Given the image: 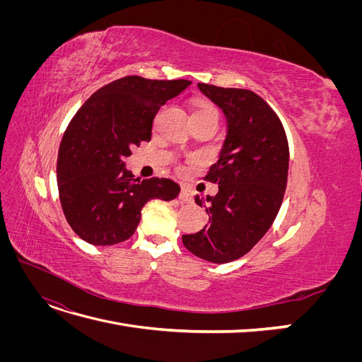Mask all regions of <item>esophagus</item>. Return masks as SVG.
Here are the masks:
<instances>
[{
	"mask_svg": "<svg viewBox=\"0 0 362 362\" xmlns=\"http://www.w3.org/2000/svg\"><path fill=\"white\" fill-rule=\"evenodd\" d=\"M180 199H181L182 202H192V201H193V196H192L190 189H187V187H181V192H180Z\"/></svg>",
	"mask_w": 362,
	"mask_h": 362,
	"instance_id": "34e87169",
	"label": "esophagus"
}]
</instances>
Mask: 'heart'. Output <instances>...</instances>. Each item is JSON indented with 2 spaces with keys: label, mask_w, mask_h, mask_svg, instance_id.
<instances>
[{
  "label": "heart",
  "mask_w": 362,
  "mask_h": 362,
  "mask_svg": "<svg viewBox=\"0 0 362 362\" xmlns=\"http://www.w3.org/2000/svg\"><path fill=\"white\" fill-rule=\"evenodd\" d=\"M198 116L218 119V112H217V108L210 103H199L198 105L194 107L192 117H198Z\"/></svg>",
  "instance_id": "1"
}]
</instances>
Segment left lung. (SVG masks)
I'll list each match as a JSON object with an SVG mask.
<instances>
[{"label":"left lung","instance_id":"obj_1","mask_svg":"<svg viewBox=\"0 0 362 362\" xmlns=\"http://www.w3.org/2000/svg\"><path fill=\"white\" fill-rule=\"evenodd\" d=\"M225 115L226 137L205 180L218 185L205 206L208 225L182 235L192 254L216 264L234 261L262 238L279 211L288 177V141L276 113L257 93L198 83Z\"/></svg>","mask_w":362,"mask_h":362}]
</instances>
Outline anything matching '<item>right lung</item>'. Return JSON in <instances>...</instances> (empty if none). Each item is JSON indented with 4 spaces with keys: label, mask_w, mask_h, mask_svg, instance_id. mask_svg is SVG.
Instances as JSON below:
<instances>
[{
    "label": "right lung",
    "mask_w": 362,
    "mask_h": 362,
    "mask_svg": "<svg viewBox=\"0 0 362 362\" xmlns=\"http://www.w3.org/2000/svg\"><path fill=\"white\" fill-rule=\"evenodd\" d=\"M190 84L124 76L96 90L72 117L59 149L57 184L64 217L84 242H125L148 201L180 194V185L169 178H136L124 160L151 140L160 107Z\"/></svg>",
    "instance_id": "right-lung-1"
}]
</instances>
